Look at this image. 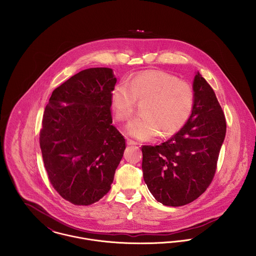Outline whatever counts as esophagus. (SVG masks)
<instances>
[{"mask_svg":"<svg viewBox=\"0 0 256 256\" xmlns=\"http://www.w3.org/2000/svg\"><path fill=\"white\" fill-rule=\"evenodd\" d=\"M127 145L128 146H134V145H137V143L131 139H127Z\"/></svg>","mask_w":256,"mask_h":256,"instance_id":"34e87169","label":"esophagus"}]
</instances>
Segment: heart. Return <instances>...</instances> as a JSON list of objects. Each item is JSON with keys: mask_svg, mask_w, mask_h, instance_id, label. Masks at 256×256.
<instances>
[{"mask_svg": "<svg viewBox=\"0 0 256 256\" xmlns=\"http://www.w3.org/2000/svg\"><path fill=\"white\" fill-rule=\"evenodd\" d=\"M194 100L189 84L162 71H146L129 78L127 84H117L111 92L110 106L117 120L127 121L135 111L136 102H145L143 116L133 119L126 132L148 141L158 134L166 138L178 132L193 111Z\"/></svg>", "mask_w": 256, "mask_h": 256, "instance_id": "1", "label": "heart"}]
</instances>
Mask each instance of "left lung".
Masks as SVG:
<instances>
[{
  "instance_id": "1",
  "label": "left lung",
  "mask_w": 256,
  "mask_h": 256,
  "mask_svg": "<svg viewBox=\"0 0 256 256\" xmlns=\"http://www.w3.org/2000/svg\"><path fill=\"white\" fill-rule=\"evenodd\" d=\"M193 111L182 128L160 146H143V176L156 200L178 207L197 199L212 182L226 130L217 96L197 72Z\"/></svg>"
}]
</instances>
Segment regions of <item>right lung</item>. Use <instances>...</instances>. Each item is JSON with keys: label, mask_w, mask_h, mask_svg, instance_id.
<instances>
[{"label": "right lung", "mask_w": 256, "mask_h": 256, "mask_svg": "<svg viewBox=\"0 0 256 256\" xmlns=\"http://www.w3.org/2000/svg\"><path fill=\"white\" fill-rule=\"evenodd\" d=\"M112 69L90 68L55 88L46 106L39 143L48 178L74 205L88 206L111 188L125 139L112 125Z\"/></svg>", "instance_id": "add662e5"}]
</instances>
